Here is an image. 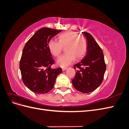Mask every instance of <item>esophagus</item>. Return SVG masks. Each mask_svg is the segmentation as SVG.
Masks as SVG:
<instances>
[{
    "mask_svg": "<svg viewBox=\"0 0 129 129\" xmlns=\"http://www.w3.org/2000/svg\"><path fill=\"white\" fill-rule=\"evenodd\" d=\"M67 69V67H63V68H62V71H66V70Z\"/></svg>",
    "mask_w": 129,
    "mask_h": 129,
    "instance_id": "34e87169",
    "label": "esophagus"
}]
</instances>
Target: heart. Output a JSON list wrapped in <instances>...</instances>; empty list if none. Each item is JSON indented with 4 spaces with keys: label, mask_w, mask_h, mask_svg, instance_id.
I'll use <instances>...</instances> for the list:
<instances>
[{
    "label": "heart",
    "mask_w": 129,
    "mask_h": 129,
    "mask_svg": "<svg viewBox=\"0 0 129 129\" xmlns=\"http://www.w3.org/2000/svg\"><path fill=\"white\" fill-rule=\"evenodd\" d=\"M48 48L55 57H58L61 54L62 47H65L66 53L57 61V64L64 67L71 64L76 59L83 57L87 52L88 44L86 39L79 36L74 31H68L61 33L58 36V41L50 39L48 41Z\"/></svg>",
    "instance_id": "heart-1"
}]
</instances>
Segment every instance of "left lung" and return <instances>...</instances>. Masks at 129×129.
Wrapping results in <instances>:
<instances>
[{"label":"left lung","instance_id":"1","mask_svg":"<svg viewBox=\"0 0 129 129\" xmlns=\"http://www.w3.org/2000/svg\"><path fill=\"white\" fill-rule=\"evenodd\" d=\"M87 38L88 47L86 55L81 62L74 65L79 68L72 80L74 87L83 93L95 90L102 83L106 70L102 49L90 34L83 32Z\"/></svg>","mask_w":129,"mask_h":129}]
</instances>
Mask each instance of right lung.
I'll use <instances>...</instances> for the list:
<instances>
[{"instance_id":"1","label":"right lung","mask_w":129,"mask_h":129,"mask_svg":"<svg viewBox=\"0 0 129 129\" xmlns=\"http://www.w3.org/2000/svg\"><path fill=\"white\" fill-rule=\"evenodd\" d=\"M61 30L44 27L31 37L22 50L19 67L23 82L34 93H47L54 87L61 68L52 69L54 61L48 41Z\"/></svg>"}]
</instances>
